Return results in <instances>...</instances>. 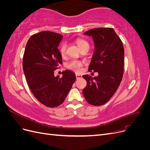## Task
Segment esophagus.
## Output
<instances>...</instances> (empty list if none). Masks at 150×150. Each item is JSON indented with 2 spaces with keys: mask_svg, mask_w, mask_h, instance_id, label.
<instances>
[{
  "mask_svg": "<svg viewBox=\"0 0 150 150\" xmlns=\"http://www.w3.org/2000/svg\"><path fill=\"white\" fill-rule=\"evenodd\" d=\"M76 78L77 79H80V78H82V75L79 74H76Z\"/></svg>",
  "mask_w": 150,
  "mask_h": 150,
  "instance_id": "esophagus-1",
  "label": "esophagus"
}]
</instances>
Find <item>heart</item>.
<instances>
[{
	"label": "heart",
	"instance_id": "obj_1",
	"mask_svg": "<svg viewBox=\"0 0 150 150\" xmlns=\"http://www.w3.org/2000/svg\"><path fill=\"white\" fill-rule=\"evenodd\" d=\"M76 42L80 49L86 46L89 47V43L86 41V40L83 39H76ZM67 47V45L65 42H63L61 45V46L59 47V52L62 57H64L66 55ZM83 65H84V62L77 59H73L68 63L67 67L68 69L70 70H72L76 72H79L82 71Z\"/></svg>",
	"mask_w": 150,
	"mask_h": 150
}]
</instances>
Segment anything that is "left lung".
<instances>
[{
	"mask_svg": "<svg viewBox=\"0 0 150 150\" xmlns=\"http://www.w3.org/2000/svg\"><path fill=\"white\" fill-rule=\"evenodd\" d=\"M84 34L92 36L94 40L95 51L88 70L98 72V76H83L87 82L83 93L88 103L101 106L112 98L121 83L124 71L123 45L111 28H94Z\"/></svg>",
	"mask_w": 150,
	"mask_h": 150,
	"instance_id": "obj_1",
	"label": "left lung"
}]
</instances>
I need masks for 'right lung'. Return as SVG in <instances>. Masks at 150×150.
<instances>
[{"mask_svg":"<svg viewBox=\"0 0 150 150\" xmlns=\"http://www.w3.org/2000/svg\"><path fill=\"white\" fill-rule=\"evenodd\" d=\"M62 35L51 31L33 35L26 44L22 66L27 82L38 100L49 108L64 102L76 80L74 72H62V76H54V71L62 64V56L57 49Z\"/></svg>","mask_w":150,"mask_h":150,"instance_id":"add662e5","label":"right lung"}]
</instances>
